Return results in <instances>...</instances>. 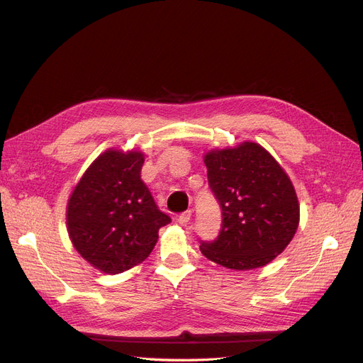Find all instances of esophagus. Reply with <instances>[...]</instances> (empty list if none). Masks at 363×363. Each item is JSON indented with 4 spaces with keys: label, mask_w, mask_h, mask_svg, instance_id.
<instances>
[{
    "label": "esophagus",
    "mask_w": 363,
    "mask_h": 363,
    "mask_svg": "<svg viewBox=\"0 0 363 363\" xmlns=\"http://www.w3.org/2000/svg\"><path fill=\"white\" fill-rule=\"evenodd\" d=\"M189 219H191V211H186V212H182L179 216H178V222L181 225H186L189 222Z\"/></svg>",
    "instance_id": "1"
}]
</instances>
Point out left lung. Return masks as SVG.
<instances>
[{"instance_id":"obj_1","label":"left lung","mask_w":363,"mask_h":363,"mask_svg":"<svg viewBox=\"0 0 363 363\" xmlns=\"http://www.w3.org/2000/svg\"><path fill=\"white\" fill-rule=\"evenodd\" d=\"M204 164L222 211V225L213 241L200 240L201 253L237 271L272 262L293 240L300 219L287 174L256 143L208 151Z\"/></svg>"}]
</instances>
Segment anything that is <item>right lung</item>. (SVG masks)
Listing matches in <instances>:
<instances>
[{"instance_id":"1","label":"right lung","mask_w":363,"mask_h":363,"mask_svg":"<svg viewBox=\"0 0 363 363\" xmlns=\"http://www.w3.org/2000/svg\"><path fill=\"white\" fill-rule=\"evenodd\" d=\"M143 152L107 150L74 186L66 223L78 253L101 272H125L148 257L170 218L141 179Z\"/></svg>"}]
</instances>
